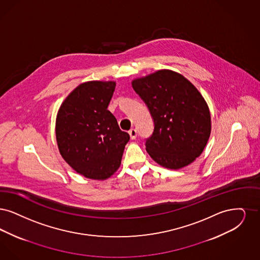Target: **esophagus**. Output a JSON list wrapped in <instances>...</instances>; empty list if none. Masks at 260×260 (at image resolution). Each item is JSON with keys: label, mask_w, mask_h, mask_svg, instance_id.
<instances>
[{"label": "esophagus", "mask_w": 260, "mask_h": 260, "mask_svg": "<svg viewBox=\"0 0 260 260\" xmlns=\"http://www.w3.org/2000/svg\"><path fill=\"white\" fill-rule=\"evenodd\" d=\"M129 135H130V138L132 140H134V139H136V137H137V130L136 129H131L129 131Z\"/></svg>", "instance_id": "1"}]
</instances>
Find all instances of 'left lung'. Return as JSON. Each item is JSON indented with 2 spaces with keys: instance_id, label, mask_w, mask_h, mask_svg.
I'll return each instance as SVG.
<instances>
[{
  "instance_id": "obj_1",
  "label": "left lung",
  "mask_w": 260,
  "mask_h": 260,
  "mask_svg": "<svg viewBox=\"0 0 260 260\" xmlns=\"http://www.w3.org/2000/svg\"><path fill=\"white\" fill-rule=\"evenodd\" d=\"M132 86L153 120V132L146 140L150 157L168 169L190 164L202 153L211 134L210 111L200 92L169 70L135 79Z\"/></svg>"
}]
</instances>
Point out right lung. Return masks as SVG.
<instances>
[{
    "instance_id": "right-lung-1",
    "label": "right lung",
    "mask_w": 260,
    "mask_h": 260,
    "mask_svg": "<svg viewBox=\"0 0 260 260\" xmlns=\"http://www.w3.org/2000/svg\"><path fill=\"white\" fill-rule=\"evenodd\" d=\"M113 81H88L70 93L56 118L61 155L79 174L106 180L119 168L130 136L121 131L108 110Z\"/></svg>"
}]
</instances>
